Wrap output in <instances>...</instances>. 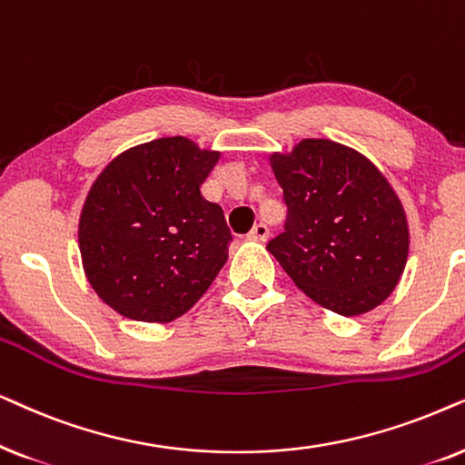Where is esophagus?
<instances>
[{
  "label": "esophagus",
  "mask_w": 465,
  "mask_h": 465,
  "mask_svg": "<svg viewBox=\"0 0 465 465\" xmlns=\"http://www.w3.org/2000/svg\"><path fill=\"white\" fill-rule=\"evenodd\" d=\"M268 236H270L268 225H265V223H257V225L251 229L249 240H255V242H265V240H268Z\"/></svg>",
  "instance_id": "esophagus-1"
}]
</instances>
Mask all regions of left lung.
Returning <instances> with one entry per match:
<instances>
[{
    "label": "left lung",
    "mask_w": 465,
    "mask_h": 465,
    "mask_svg": "<svg viewBox=\"0 0 465 465\" xmlns=\"http://www.w3.org/2000/svg\"><path fill=\"white\" fill-rule=\"evenodd\" d=\"M270 163L287 221L268 251L291 281L342 317L382 304L404 272L411 242L387 178L361 153L331 140H302Z\"/></svg>",
    "instance_id": "obj_1"
}]
</instances>
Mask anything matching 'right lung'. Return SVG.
<instances>
[{
  "label": "right lung",
  "mask_w": 465,
  "mask_h": 465,
  "mask_svg": "<svg viewBox=\"0 0 465 465\" xmlns=\"http://www.w3.org/2000/svg\"><path fill=\"white\" fill-rule=\"evenodd\" d=\"M219 157L183 135L159 138L121 153L93 183L80 255L91 287L123 317L174 321L225 265L232 232L200 191Z\"/></svg>",
  "instance_id": "add662e5"
}]
</instances>
